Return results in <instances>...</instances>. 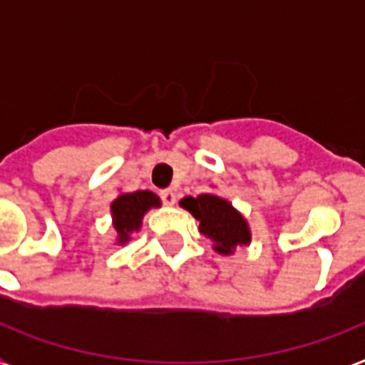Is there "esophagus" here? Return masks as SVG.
I'll list each match as a JSON object with an SVG mask.
<instances>
[{"mask_svg": "<svg viewBox=\"0 0 365 365\" xmlns=\"http://www.w3.org/2000/svg\"><path fill=\"white\" fill-rule=\"evenodd\" d=\"M160 200H163V202H165V205H174V202H176V193H174V191H172V189H163V191H160Z\"/></svg>", "mask_w": 365, "mask_h": 365, "instance_id": "34e87169", "label": "esophagus"}]
</instances>
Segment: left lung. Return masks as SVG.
<instances>
[{
    "mask_svg": "<svg viewBox=\"0 0 365 365\" xmlns=\"http://www.w3.org/2000/svg\"><path fill=\"white\" fill-rule=\"evenodd\" d=\"M182 206L199 220V231L216 242L214 248L220 254H233L237 244L250 242L248 223L227 200L216 195H200L197 199L185 197Z\"/></svg>",
    "mask_w": 365,
    "mask_h": 365,
    "instance_id": "obj_1",
    "label": "left lung"
}]
</instances>
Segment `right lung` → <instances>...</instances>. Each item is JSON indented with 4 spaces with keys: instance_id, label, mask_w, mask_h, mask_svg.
Wrapping results in <instances>:
<instances>
[{
    "instance_id": "add662e5",
    "label": "right lung",
    "mask_w": 365,
    "mask_h": 365,
    "mask_svg": "<svg viewBox=\"0 0 365 365\" xmlns=\"http://www.w3.org/2000/svg\"><path fill=\"white\" fill-rule=\"evenodd\" d=\"M153 206H160V202L157 195H153L151 191L125 193L117 200H113L111 212H113V227L119 233V242H126L130 239V233L138 231L142 225L143 214Z\"/></svg>"
}]
</instances>
